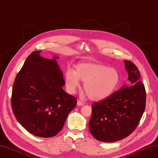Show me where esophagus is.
Instances as JSON below:
<instances>
[{
    "mask_svg": "<svg viewBox=\"0 0 158 158\" xmlns=\"http://www.w3.org/2000/svg\"><path fill=\"white\" fill-rule=\"evenodd\" d=\"M84 104V103L82 102V101L78 100V101H77V105L78 106H83Z\"/></svg>",
    "mask_w": 158,
    "mask_h": 158,
    "instance_id": "obj_1",
    "label": "esophagus"
}]
</instances>
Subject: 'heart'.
Segmentation results:
<instances>
[{"instance_id":"obj_1","label":"heart","mask_w":158,"mask_h":158,"mask_svg":"<svg viewBox=\"0 0 158 158\" xmlns=\"http://www.w3.org/2000/svg\"><path fill=\"white\" fill-rule=\"evenodd\" d=\"M84 81V87L89 98L100 100L109 97L117 87L120 75L115 68L98 64H80L75 71L68 69L65 73L67 91L74 93Z\"/></svg>"}]
</instances>
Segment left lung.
I'll list each match as a JSON object with an SVG mask.
<instances>
[{"label": "left lung", "instance_id": "left-lung-1", "mask_svg": "<svg viewBox=\"0 0 158 158\" xmlns=\"http://www.w3.org/2000/svg\"><path fill=\"white\" fill-rule=\"evenodd\" d=\"M128 84L108 97L94 102L89 128L98 141L112 143L128 137L137 128L146 106V91L139 69L124 60Z\"/></svg>", "mask_w": 158, "mask_h": 158}]
</instances>
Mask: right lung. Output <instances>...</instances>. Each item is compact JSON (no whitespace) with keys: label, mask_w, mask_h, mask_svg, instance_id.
<instances>
[{"label":"right lung","mask_w":158,"mask_h":158,"mask_svg":"<svg viewBox=\"0 0 158 158\" xmlns=\"http://www.w3.org/2000/svg\"><path fill=\"white\" fill-rule=\"evenodd\" d=\"M31 53L16 76L11 108L17 121L30 133L52 137L61 130L77 99L62 89L65 84L54 57Z\"/></svg>","instance_id":"obj_1"}]
</instances>
